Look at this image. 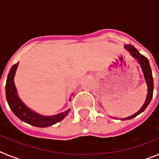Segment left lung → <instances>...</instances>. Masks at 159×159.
<instances>
[{"label":"left lung","instance_id":"obj_1","mask_svg":"<svg viewBox=\"0 0 159 159\" xmlns=\"http://www.w3.org/2000/svg\"><path fill=\"white\" fill-rule=\"evenodd\" d=\"M125 48L127 49V51L131 54V56L134 58H135L136 60H138V62L139 63L140 66L142 67V70L143 71V75H144V78L146 80V82H147V99H146L145 102L143 106L142 107L141 109L138 112H136L134 115L130 116V117H127L126 119H123L124 120H127V119H133V118L136 117L138 115H139L140 113L145 110L147 107L148 106L149 103L151 102V99H152L153 96V91H154V82H153V76H152V71H151V66H150V64H149L148 59L147 57H145L144 56H143L142 54H140L139 52L137 49L134 47V46L130 45V44H126L124 46Z\"/></svg>","mask_w":159,"mask_h":159}]
</instances>
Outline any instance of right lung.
Listing matches in <instances>:
<instances>
[{"label": "right lung", "mask_w": 159, "mask_h": 159, "mask_svg": "<svg viewBox=\"0 0 159 159\" xmlns=\"http://www.w3.org/2000/svg\"><path fill=\"white\" fill-rule=\"evenodd\" d=\"M17 66L18 63H16L11 67L7 77L6 85H5V94H6L8 106L12 112L15 114V116H17L21 121L38 127H47L61 121L70 111V109L62 113L58 114L57 116H42L31 111L20 101L14 84V75L16 73Z\"/></svg>", "instance_id": "1"}]
</instances>
